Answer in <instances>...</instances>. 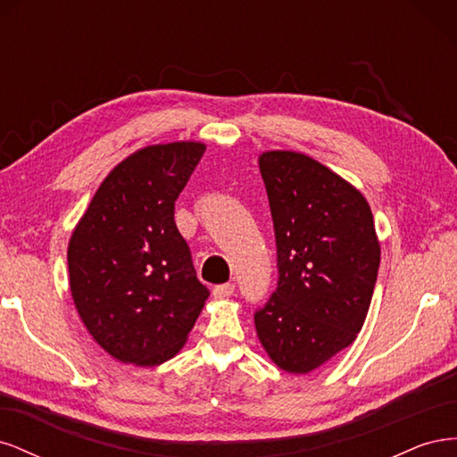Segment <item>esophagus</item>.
I'll return each mask as SVG.
<instances>
[{"label":"esophagus","mask_w":457,"mask_h":457,"mask_svg":"<svg viewBox=\"0 0 457 457\" xmlns=\"http://www.w3.org/2000/svg\"><path fill=\"white\" fill-rule=\"evenodd\" d=\"M234 294V284H220L213 287V297L215 299H225Z\"/></svg>","instance_id":"esophagus-1"}]
</instances>
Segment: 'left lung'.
Wrapping results in <instances>:
<instances>
[{"mask_svg": "<svg viewBox=\"0 0 457 457\" xmlns=\"http://www.w3.org/2000/svg\"><path fill=\"white\" fill-rule=\"evenodd\" d=\"M278 255V286L255 312L257 337L287 373L326 364L362 329L381 247L362 192L294 150L259 156Z\"/></svg>", "mask_w": 457, "mask_h": 457, "instance_id": "left-lung-1", "label": "left lung"}]
</instances>
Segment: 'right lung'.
<instances>
[{
    "label": "right lung",
    "instance_id": "right-lung-1",
    "mask_svg": "<svg viewBox=\"0 0 457 457\" xmlns=\"http://www.w3.org/2000/svg\"><path fill=\"white\" fill-rule=\"evenodd\" d=\"M204 152L196 141L133 152L106 175L68 242L76 311L123 364L173 358L210 297L173 219Z\"/></svg>",
    "mask_w": 457,
    "mask_h": 457
}]
</instances>
